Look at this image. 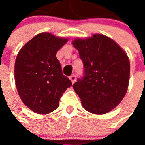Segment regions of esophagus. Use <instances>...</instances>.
Instances as JSON below:
<instances>
[{"instance_id": "1", "label": "esophagus", "mask_w": 145, "mask_h": 145, "mask_svg": "<svg viewBox=\"0 0 145 145\" xmlns=\"http://www.w3.org/2000/svg\"><path fill=\"white\" fill-rule=\"evenodd\" d=\"M69 78H70V80L71 81V82H72V83H74L76 81V76L74 75V74H72L71 76H70Z\"/></svg>"}]
</instances>
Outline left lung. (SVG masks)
<instances>
[{"label": "left lung", "instance_id": "obj_1", "mask_svg": "<svg viewBox=\"0 0 145 145\" xmlns=\"http://www.w3.org/2000/svg\"><path fill=\"white\" fill-rule=\"evenodd\" d=\"M73 46L84 64V76L73 85L82 106L94 114L116 108L127 91L130 60L116 42L102 34L76 39Z\"/></svg>", "mask_w": 145, "mask_h": 145}]
</instances>
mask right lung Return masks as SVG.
I'll list each match as a JSON object with an SVG mask.
<instances>
[{
	"label": "right lung",
	"instance_id": "1",
	"mask_svg": "<svg viewBox=\"0 0 145 145\" xmlns=\"http://www.w3.org/2000/svg\"><path fill=\"white\" fill-rule=\"evenodd\" d=\"M50 33L36 35L22 48L14 64L18 92L23 103L39 114L59 106L60 97L72 83L62 73L57 52L67 42Z\"/></svg>",
	"mask_w": 145,
	"mask_h": 145
}]
</instances>
